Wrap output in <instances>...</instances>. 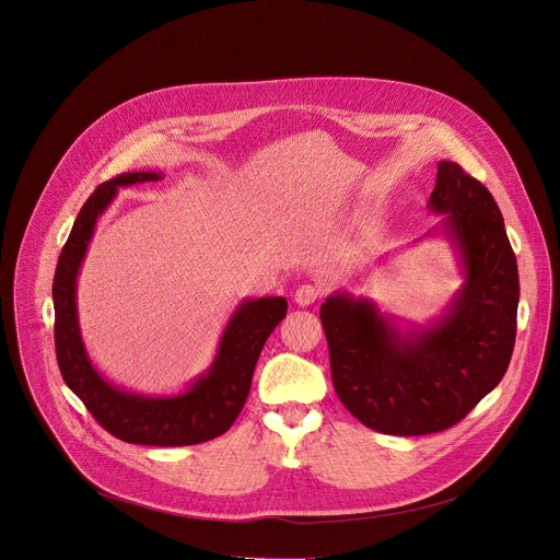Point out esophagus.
I'll return each mask as SVG.
<instances>
[{
  "label": "esophagus",
  "instance_id": "34e87169",
  "mask_svg": "<svg viewBox=\"0 0 560 560\" xmlns=\"http://www.w3.org/2000/svg\"><path fill=\"white\" fill-rule=\"evenodd\" d=\"M318 296H320V290H318L316 285H312V283H303V285H299L296 292H294V301H296V305H301V307H307V305L316 303Z\"/></svg>",
  "mask_w": 560,
  "mask_h": 560
}]
</instances>
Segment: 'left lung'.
I'll use <instances>...</instances> for the list:
<instances>
[{
    "label": "left lung",
    "instance_id": "8db88e82",
    "mask_svg": "<svg viewBox=\"0 0 560 560\" xmlns=\"http://www.w3.org/2000/svg\"><path fill=\"white\" fill-rule=\"evenodd\" d=\"M445 218L428 235L454 246L463 288L428 327H401L371 299L336 292L320 305L331 380L345 408L393 436L443 432L504 377L517 334L520 272L491 191L454 161H439L428 200Z\"/></svg>",
    "mask_w": 560,
    "mask_h": 560
}]
</instances>
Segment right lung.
<instances>
[{
    "label": "right lung",
    "mask_w": 560,
    "mask_h": 560,
    "mask_svg": "<svg viewBox=\"0 0 560 560\" xmlns=\"http://www.w3.org/2000/svg\"><path fill=\"white\" fill-rule=\"evenodd\" d=\"M161 178V172H126L97 185L82 205L54 272V342L65 384L106 432L132 445L183 447L211 441L233 425L248 397L259 353L283 320L288 301L283 296L242 301L222 331L207 373L178 395H137L102 377L80 336L75 279L97 218L108 209L117 189Z\"/></svg>",
    "instance_id": "add662e5"
}]
</instances>
